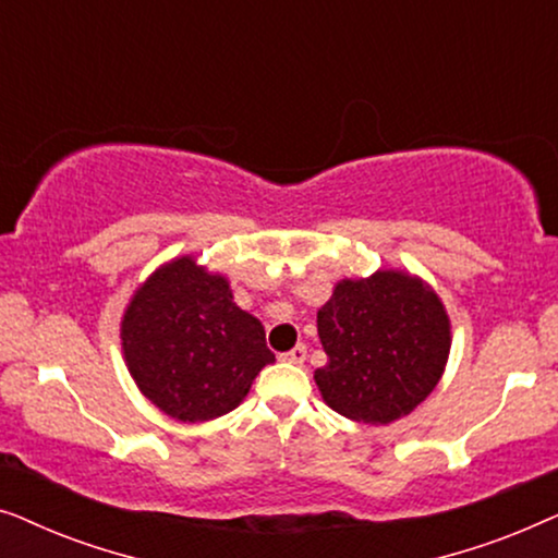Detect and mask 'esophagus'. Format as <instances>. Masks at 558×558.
I'll return each instance as SVG.
<instances>
[{"label": "esophagus", "instance_id": "obj_1", "mask_svg": "<svg viewBox=\"0 0 558 558\" xmlns=\"http://www.w3.org/2000/svg\"><path fill=\"white\" fill-rule=\"evenodd\" d=\"M279 357H281V361H284V363L300 365V363H304V357H307V348H304V345H294L292 350H289V353H281Z\"/></svg>", "mask_w": 558, "mask_h": 558}]
</instances>
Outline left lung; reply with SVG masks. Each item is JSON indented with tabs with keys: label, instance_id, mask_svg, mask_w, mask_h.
Wrapping results in <instances>:
<instances>
[{
	"label": "left lung",
	"instance_id": "8db88e82",
	"mask_svg": "<svg viewBox=\"0 0 558 558\" xmlns=\"http://www.w3.org/2000/svg\"><path fill=\"white\" fill-rule=\"evenodd\" d=\"M327 363L315 371L323 401L363 424H391L437 388L452 348L439 294L416 274L378 269L340 279L317 312Z\"/></svg>",
	"mask_w": 558,
	"mask_h": 558
}]
</instances>
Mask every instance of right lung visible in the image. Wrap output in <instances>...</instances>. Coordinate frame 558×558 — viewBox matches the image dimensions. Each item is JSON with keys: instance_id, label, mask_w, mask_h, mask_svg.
Instances as JSON below:
<instances>
[{"instance_id": "add662e5", "label": "right lung", "mask_w": 558, "mask_h": 558, "mask_svg": "<svg viewBox=\"0 0 558 558\" xmlns=\"http://www.w3.org/2000/svg\"><path fill=\"white\" fill-rule=\"evenodd\" d=\"M119 335L144 399L187 424L233 411L274 363L264 325L233 302L231 281L193 254L162 264L136 287Z\"/></svg>"}]
</instances>
